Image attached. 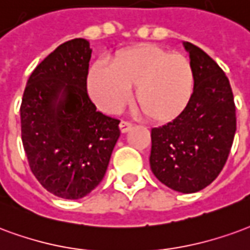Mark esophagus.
<instances>
[{
  "instance_id": "esophagus-1",
  "label": "esophagus",
  "mask_w": 250,
  "mask_h": 250,
  "mask_svg": "<svg viewBox=\"0 0 250 250\" xmlns=\"http://www.w3.org/2000/svg\"><path fill=\"white\" fill-rule=\"evenodd\" d=\"M132 126H133V124L129 123V121H121V123H120V130H121L123 133L129 132V130L132 129Z\"/></svg>"
}]
</instances>
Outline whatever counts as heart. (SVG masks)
<instances>
[{"mask_svg": "<svg viewBox=\"0 0 250 250\" xmlns=\"http://www.w3.org/2000/svg\"><path fill=\"white\" fill-rule=\"evenodd\" d=\"M134 103L154 123H169L187 109L194 90V70L189 58L157 45H140L114 56L112 66L94 63L87 76V92L101 110L118 112Z\"/></svg>", "mask_w": 250, "mask_h": 250, "instance_id": "1", "label": "heart"}]
</instances>
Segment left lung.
<instances>
[{
    "instance_id": "obj_1",
    "label": "left lung",
    "mask_w": 250,
    "mask_h": 250,
    "mask_svg": "<svg viewBox=\"0 0 250 250\" xmlns=\"http://www.w3.org/2000/svg\"><path fill=\"white\" fill-rule=\"evenodd\" d=\"M194 70V90L177 118L152 129L150 169L167 188L194 193L212 184L225 165L236 133L229 80L202 49L184 42Z\"/></svg>"
}]
</instances>
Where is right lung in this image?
<instances>
[{
	"label": "right lung",
	"mask_w": 250,
	"mask_h": 250,
	"mask_svg": "<svg viewBox=\"0 0 250 250\" xmlns=\"http://www.w3.org/2000/svg\"><path fill=\"white\" fill-rule=\"evenodd\" d=\"M92 49L61 43L33 70L23 90L21 138L30 170L48 192L78 200L103 181L120 120L98 112L86 80Z\"/></svg>",
	"instance_id": "right-lung-1"
}]
</instances>
